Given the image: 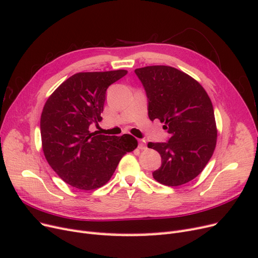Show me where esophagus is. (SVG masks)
I'll return each instance as SVG.
<instances>
[{
	"instance_id": "1",
	"label": "esophagus",
	"mask_w": 258,
	"mask_h": 258,
	"mask_svg": "<svg viewBox=\"0 0 258 258\" xmlns=\"http://www.w3.org/2000/svg\"><path fill=\"white\" fill-rule=\"evenodd\" d=\"M146 144L144 140H140L139 141V150H146Z\"/></svg>"
}]
</instances>
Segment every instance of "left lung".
Here are the masks:
<instances>
[{
    "instance_id": "obj_1",
    "label": "left lung",
    "mask_w": 258,
    "mask_h": 258,
    "mask_svg": "<svg viewBox=\"0 0 258 258\" xmlns=\"http://www.w3.org/2000/svg\"><path fill=\"white\" fill-rule=\"evenodd\" d=\"M148 100V117L159 119L171 138L147 146L161 156L156 181L179 186L198 176L215 150L217 129L212 102L191 76L168 66L136 69Z\"/></svg>"
}]
</instances>
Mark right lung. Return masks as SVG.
I'll list each match as a JSON object with an SVG mask.
<instances>
[{"instance_id": "1", "label": "right lung", "mask_w": 258, "mask_h": 258, "mask_svg": "<svg viewBox=\"0 0 258 258\" xmlns=\"http://www.w3.org/2000/svg\"><path fill=\"white\" fill-rule=\"evenodd\" d=\"M126 74V70L76 73L46 101L41 116L45 158L75 188L92 190L106 184L122 156L138 146L130 135L110 137L89 131L91 123L102 120L108 86Z\"/></svg>"}]
</instances>
